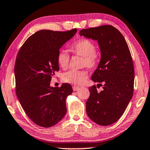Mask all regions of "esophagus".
I'll use <instances>...</instances> for the list:
<instances>
[{"instance_id":"1","label":"esophagus","mask_w":150,"mask_h":150,"mask_svg":"<svg viewBox=\"0 0 150 150\" xmlns=\"http://www.w3.org/2000/svg\"><path fill=\"white\" fill-rule=\"evenodd\" d=\"M79 89V87L77 86H73V91H77Z\"/></svg>"}]
</instances>
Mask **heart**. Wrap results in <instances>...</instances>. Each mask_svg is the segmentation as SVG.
Segmentation results:
<instances>
[{"instance_id": "1", "label": "heart", "mask_w": 150, "mask_h": 150, "mask_svg": "<svg viewBox=\"0 0 150 150\" xmlns=\"http://www.w3.org/2000/svg\"><path fill=\"white\" fill-rule=\"evenodd\" d=\"M69 49L73 54L83 57V64L88 68H94L98 64L99 57L96 52L95 44L92 41L87 39L79 40L73 43ZM57 60L61 68L66 69L68 67L69 56L66 51L62 50L58 52ZM87 77L88 74L84 70H71L64 73L62 79L66 83L80 85L84 83Z\"/></svg>"}]
</instances>
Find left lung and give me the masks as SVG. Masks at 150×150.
Here are the masks:
<instances>
[{"mask_svg":"<svg viewBox=\"0 0 150 150\" xmlns=\"http://www.w3.org/2000/svg\"><path fill=\"white\" fill-rule=\"evenodd\" d=\"M80 36L98 41L101 60L92 76L98 84L89 88L86 113L97 124L109 125L118 121L133 97L134 71L127 43L118 29L111 25L82 29Z\"/></svg>","mask_w":150,"mask_h":150,"instance_id":"left-lung-1","label":"left lung"}]
</instances>
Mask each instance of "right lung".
I'll use <instances>...</instances> for the list:
<instances>
[{
	"label": "right lung",
	"mask_w": 150,
	"mask_h": 150,
	"mask_svg": "<svg viewBox=\"0 0 150 150\" xmlns=\"http://www.w3.org/2000/svg\"><path fill=\"white\" fill-rule=\"evenodd\" d=\"M77 31L39 30L26 40L17 54L14 67L17 98L28 118L41 127L57 124L67 112L66 101L73 92L71 86L64 83L52 87L50 83L59 70L60 49Z\"/></svg>",
	"instance_id": "add662e5"
}]
</instances>
